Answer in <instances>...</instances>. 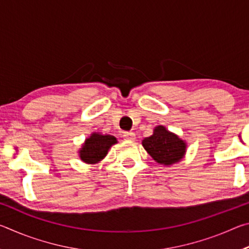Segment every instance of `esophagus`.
<instances>
[{
  "label": "esophagus",
  "mask_w": 249,
  "mask_h": 249,
  "mask_svg": "<svg viewBox=\"0 0 249 249\" xmlns=\"http://www.w3.org/2000/svg\"><path fill=\"white\" fill-rule=\"evenodd\" d=\"M123 137L126 141H134L135 138H136V135H135L133 132H125Z\"/></svg>",
  "instance_id": "esophagus-1"
}]
</instances>
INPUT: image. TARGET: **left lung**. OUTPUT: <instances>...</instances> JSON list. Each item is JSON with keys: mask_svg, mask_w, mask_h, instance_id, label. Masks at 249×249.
I'll use <instances>...</instances> for the list:
<instances>
[{"mask_svg": "<svg viewBox=\"0 0 249 249\" xmlns=\"http://www.w3.org/2000/svg\"><path fill=\"white\" fill-rule=\"evenodd\" d=\"M142 146L154 160L166 166L179 161L185 153L184 142L163 126H157L154 134L142 141Z\"/></svg>", "mask_w": 249, "mask_h": 249, "instance_id": "left-lung-1", "label": "left lung"}]
</instances>
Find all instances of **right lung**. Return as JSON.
I'll list each match as a JSON object with an SVG mask.
<instances>
[{"mask_svg":"<svg viewBox=\"0 0 249 249\" xmlns=\"http://www.w3.org/2000/svg\"><path fill=\"white\" fill-rule=\"evenodd\" d=\"M116 142V138L111 135L92 134L80 150V157L87 163H95L105 157L107 150Z\"/></svg>","mask_w":249,"mask_h":249,"instance_id":"right-lung-1","label":"right lung"}]
</instances>
